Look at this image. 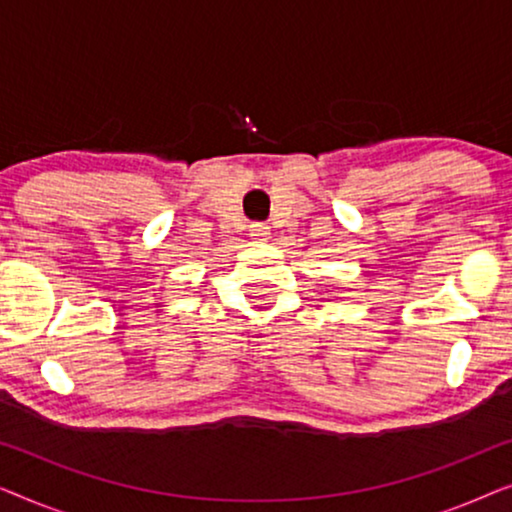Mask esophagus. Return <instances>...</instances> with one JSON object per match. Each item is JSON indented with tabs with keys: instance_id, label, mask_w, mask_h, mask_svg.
I'll list each match as a JSON object with an SVG mask.
<instances>
[{
	"instance_id": "34e87169",
	"label": "esophagus",
	"mask_w": 512,
	"mask_h": 512,
	"mask_svg": "<svg viewBox=\"0 0 512 512\" xmlns=\"http://www.w3.org/2000/svg\"><path fill=\"white\" fill-rule=\"evenodd\" d=\"M249 235H251V240H268L270 228L265 226V223H251Z\"/></svg>"
}]
</instances>
